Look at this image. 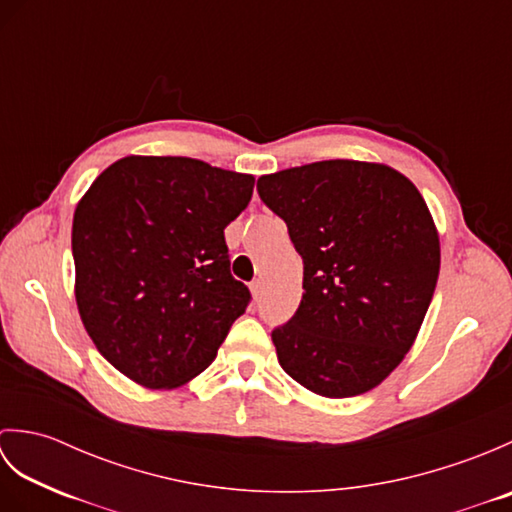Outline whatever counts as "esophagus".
I'll return each mask as SVG.
<instances>
[{
	"instance_id": "esophagus-1",
	"label": "esophagus",
	"mask_w": 512,
	"mask_h": 512,
	"mask_svg": "<svg viewBox=\"0 0 512 512\" xmlns=\"http://www.w3.org/2000/svg\"><path fill=\"white\" fill-rule=\"evenodd\" d=\"M250 295H253V299H259V297H262V281L255 279L253 284H250Z\"/></svg>"
}]
</instances>
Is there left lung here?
I'll use <instances>...</instances> for the list:
<instances>
[{"mask_svg": "<svg viewBox=\"0 0 512 512\" xmlns=\"http://www.w3.org/2000/svg\"><path fill=\"white\" fill-rule=\"evenodd\" d=\"M303 262V297L273 332L279 365L325 398L378 387L420 332L440 235L407 176L383 162L321 160L257 180Z\"/></svg>", "mask_w": 512, "mask_h": 512, "instance_id": "8db88e82", "label": "left lung"}]
</instances>
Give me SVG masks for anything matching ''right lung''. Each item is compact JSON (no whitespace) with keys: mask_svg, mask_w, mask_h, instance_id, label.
Here are the masks:
<instances>
[{"mask_svg":"<svg viewBox=\"0 0 512 512\" xmlns=\"http://www.w3.org/2000/svg\"><path fill=\"white\" fill-rule=\"evenodd\" d=\"M250 173L180 156H125L76 204L74 297L107 361L147 389L206 367L248 306L224 228L253 198Z\"/></svg>","mask_w":512,"mask_h":512,"instance_id":"obj_1","label":"right lung"}]
</instances>
